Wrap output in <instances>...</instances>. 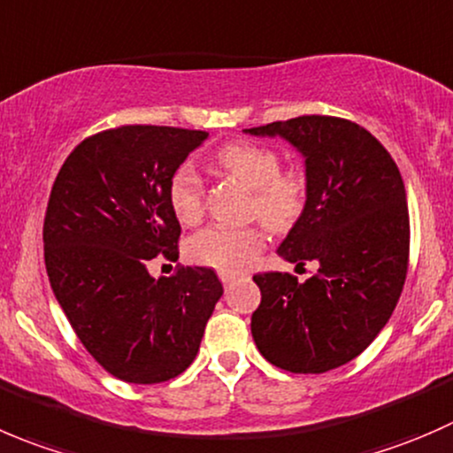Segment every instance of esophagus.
Segmentation results:
<instances>
[{
	"label": "esophagus",
	"mask_w": 453,
	"mask_h": 453,
	"mask_svg": "<svg viewBox=\"0 0 453 453\" xmlns=\"http://www.w3.org/2000/svg\"><path fill=\"white\" fill-rule=\"evenodd\" d=\"M220 280H222V284L228 286V284H231V281H235V280H237V275H235V273H226V271H222V273H220Z\"/></svg>",
	"instance_id": "obj_1"
}]
</instances>
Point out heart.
Listing matches in <instances>:
<instances>
[{
	"instance_id": "obj_1",
	"label": "heart",
	"mask_w": 453,
	"mask_h": 453,
	"mask_svg": "<svg viewBox=\"0 0 453 453\" xmlns=\"http://www.w3.org/2000/svg\"><path fill=\"white\" fill-rule=\"evenodd\" d=\"M218 165L253 189V213L271 228H286L297 220L306 200V185L297 173H280L281 160L259 145H228L218 154ZM169 207L182 225H196L204 213V187L191 163L173 172L167 189ZM264 235L255 226H207L189 240V257L203 266L237 273L255 262Z\"/></svg>"
}]
</instances>
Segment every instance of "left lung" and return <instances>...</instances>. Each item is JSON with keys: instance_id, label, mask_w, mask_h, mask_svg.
Returning a JSON list of instances; mask_svg holds the SVG:
<instances>
[{"instance_id": "1", "label": "left lung", "mask_w": 453, "mask_h": 453, "mask_svg": "<svg viewBox=\"0 0 453 453\" xmlns=\"http://www.w3.org/2000/svg\"><path fill=\"white\" fill-rule=\"evenodd\" d=\"M284 138L306 169V203L277 255L317 273H262L250 334L266 361L321 374L359 357L388 324L407 273L410 213L392 156L361 125L297 116L244 129Z\"/></svg>"}]
</instances>
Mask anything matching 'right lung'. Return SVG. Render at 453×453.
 <instances>
[{
	"mask_svg": "<svg viewBox=\"0 0 453 453\" xmlns=\"http://www.w3.org/2000/svg\"><path fill=\"white\" fill-rule=\"evenodd\" d=\"M207 132L125 125L81 142L48 200L43 250L52 293L85 350L127 383L185 372L222 297L213 268L154 277L176 255L180 222L167 200L173 172Z\"/></svg>",
	"mask_w": 453,
	"mask_h": 453,
	"instance_id": "obj_1",
	"label": "right lung"
}]
</instances>
